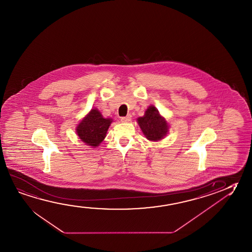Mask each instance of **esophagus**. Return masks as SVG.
<instances>
[{
    "label": "esophagus",
    "instance_id": "obj_1",
    "mask_svg": "<svg viewBox=\"0 0 252 252\" xmlns=\"http://www.w3.org/2000/svg\"><path fill=\"white\" fill-rule=\"evenodd\" d=\"M131 119H132V116L131 115H127V116L126 117H121L120 120L122 122H129V121H131Z\"/></svg>",
    "mask_w": 252,
    "mask_h": 252
}]
</instances>
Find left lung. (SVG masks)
Returning <instances> with one entry per match:
<instances>
[{"label":"left lung","instance_id":"left-lung-1","mask_svg":"<svg viewBox=\"0 0 252 252\" xmlns=\"http://www.w3.org/2000/svg\"><path fill=\"white\" fill-rule=\"evenodd\" d=\"M144 135L147 140L157 141L162 140L168 132V124L154 105L148 106L143 117L137 119Z\"/></svg>","mask_w":252,"mask_h":252}]
</instances>
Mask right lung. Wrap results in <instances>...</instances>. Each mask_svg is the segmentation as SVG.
Returning a JSON list of instances; mask_svg holds the SVG:
<instances>
[{
  "label": "right lung",
  "instance_id": "right-lung-1",
  "mask_svg": "<svg viewBox=\"0 0 252 252\" xmlns=\"http://www.w3.org/2000/svg\"><path fill=\"white\" fill-rule=\"evenodd\" d=\"M112 119H105L97 109H92L76 128L79 139L91 147H96L104 140Z\"/></svg>",
  "mask_w": 252,
  "mask_h": 252
}]
</instances>
